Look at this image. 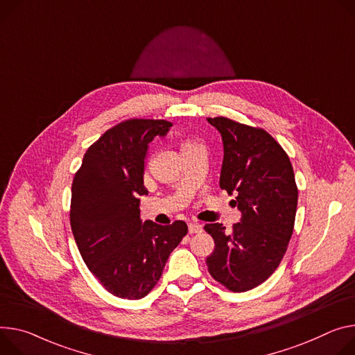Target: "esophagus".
<instances>
[{
  "label": "esophagus",
  "instance_id": "obj_1",
  "mask_svg": "<svg viewBox=\"0 0 355 355\" xmlns=\"http://www.w3.org/2000/svg\"><path fill=\"white\" fill-rule=\"evenodd\" d=\"M188 232L192 235V234H200V232H202V227L200 223H197V222H191L189 225H188Z\"/></svg>",
  "mask_w": 355,
  "mask_h": 355
}]
</instances>
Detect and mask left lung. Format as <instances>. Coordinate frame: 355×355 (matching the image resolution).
Returning <instances> with one entry per match:
<instances>
[{
  "label": "left lung",
  "instance_id": "1",
  "mask_svg": "<svg viewBox=\"0 0 355 355\" xmlns=\"http://www.w3.org/2000/svg\"><path fill=\"white\" fill-rule=\"evenodd\" d=\"M223 141L219 187L236 194L241 222L227 231L207 223L215 249L207 257L209 275L231 292H248L279 268L295 228L299 191L283 147L261 127L208 117Z\"/></svg>",
  "mask_w": 355,
  "mask_h": 355
}]
</instances>
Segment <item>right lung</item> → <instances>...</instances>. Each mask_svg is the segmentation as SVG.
<instances>
[{"label":"right lung","mask_w":355,"mask_h":355,"mask_svg":"<svg viewBox=\"0 0 355 355\" xmlns=\"http://www.w3.org/2000/svg\"><path fill=\"white\" fill-rule=\"evenodd\" d=\"M171 125L154 119L120 121L86 150L73 178L71 228L78 249L93 276L120 299L147 296L188 232L184 220H140L139 196L148 194L147 147Z\"/></svg>","instance_id":"1"}]
</instances>
